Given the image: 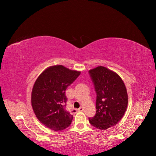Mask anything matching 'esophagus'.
<instances>
[{
    "instance_id": "esophagus-1",
    "label": "esophagus",
    "mask_w": 156,
    "mask_h": 156,
    "mask_svg": "<svg viewBox=\"0 0 156 156\" xmlns=\"http://www.w3.org/2000/svg\"><path fill=\"white\" fill-rule=\"evenodd\" d=\"M78 111H83V107H80V108H79L78 109Z\"/></svg>"
}]
</instances>
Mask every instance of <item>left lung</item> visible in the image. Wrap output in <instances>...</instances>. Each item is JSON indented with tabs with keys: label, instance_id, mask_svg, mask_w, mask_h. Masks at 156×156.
I'll list each match as a JSON object with an SVG mask.
<instances>
[{
	"label": "left lung",
	"instance_id": "left-lung-1",
	"mask_svg": "<svg viewBox=\"0 0 156 156\" xmlns=\"http://www.w3.org/2000/svg\"><path fill=\"white\" fill-rule=\"evenodd\" d=\"M97 93L96 115L89 122L101 130L117 124L128 104L127 89L120 76L103 66L88 72Z\"/></svg>",
	"mask_w": 156,
	"mask_h": 156
}]
</instances>
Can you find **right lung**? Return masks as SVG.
Here are the masks:
<instances>
[{
    "instance_id": "right-lung-1",
    "label": "right lung",
    "mask_w": 156,
    "mask_h": 156,
    "mask_svg": "<svg viewBox=\"0 0 156 156\" xmlns=\"http://www.w3.org/2000/svg\"><path fill=\"white\" fill-rule=\"evenodd\" d=\"M80 74L59 65L51 66L39 75L33 87L31 105L42 124L55 131L70 125L73 115L66 109V90Z\"/></svg>"
}]
</instances>
